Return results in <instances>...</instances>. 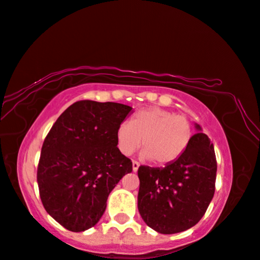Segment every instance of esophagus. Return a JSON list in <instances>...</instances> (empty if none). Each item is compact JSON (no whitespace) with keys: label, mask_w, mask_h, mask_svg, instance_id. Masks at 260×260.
Segmentation results:
<instances>
[{"label":"esophagus","mask_w":260,"mask_h":260,"mask_svg":"<svg viewBox=\"0 0 260 260\" xmlns=\"http://www.w3.org/2000/svg\"><path fill=\"white\" fill-rule=\"evenodd\" d=\"M139 162H137V161H133L132 162V168H133V172H137L138 170H139Z\"/></svg>","instance_id":"1"}]
</instances>
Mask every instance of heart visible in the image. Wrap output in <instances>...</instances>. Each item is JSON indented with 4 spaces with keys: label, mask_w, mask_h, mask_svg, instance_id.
Segmentation results:
<instances>
[{
    "label": "heart",
    "mask_w": 260,
    "mask_h": 260,
    "mask_svg": "<svg viewBox=\"0 0 260 260\" xmlns=\"http://www.w3.org/2000/svg\"><path fill=\"white\" fill-rule=\"evenodd\" d=\"M115 137L121 154L131 155L141 142V158L162 166L184 154L191 144L193 127L185 115L151 107L135 113L129 122H122Z\"/></svg>",
    "instance_id": "heart-1"
}]
</instances>
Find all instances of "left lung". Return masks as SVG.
<instances>
[{"label":"left lung","instance_id":"1","mask_svg":"<svg viewBox=\"0 0 260 260\" xmlns=\"http://www.w3.org/2000/svg\"><path fill=\"white\" fill-rule=\"evenodd\" d=\"M196 133L180 158L165 167L140 166L138 208L149 228L162 235L191 229L214 196L217 160L210 139Z\"/></svg>","mask_w":260,"mask_h":260}]
</instances>
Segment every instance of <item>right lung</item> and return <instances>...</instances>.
Returning a JSON list of instances; mask_svg holds the SVG:
<instances>
[{"label":"right lung","instance_id":"1","mask_svg":"<svg viewBox=\"0 0 260 260\" xmlns=\"http://www.w3.org/2000/svg\"><path fill=\"white\" fill-rule=\"evenodd\" d=\"M133 113L116 102L78 101L54 123L42 145L38 184L50 217L72 232L98 224L109 193L132 172L116 147V129Z\"/></svg>","mask_w":260,"mask_h":260}]
</instances>
